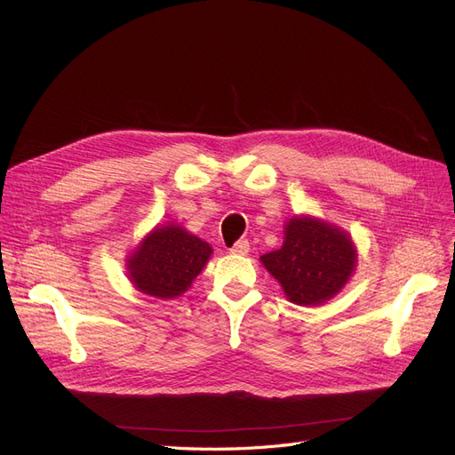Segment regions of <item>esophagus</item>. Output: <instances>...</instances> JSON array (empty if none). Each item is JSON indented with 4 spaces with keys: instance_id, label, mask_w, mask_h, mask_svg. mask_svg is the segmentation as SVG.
Instances as JSON below:
<instances>
[{
    "instance_id": "obj_1",
    "label": "esophagus",
    "mask_w": 455,
    "mask_h": 455,
    "mask_svg": "<svg viewBox=\"0 0 455 455\" xmlns=\"http://www.w3.org/2000/svg\"><path fill=\"white\" fill-rule=\"evenodd\" d=\"M249 251H251V244H249V241H237L235 244L231 246V254H237V256H246L249 254Z\"/></svg>"
}]
</instances>
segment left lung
Instances as JSON below:
<instances>
[{
    "mask_svg": "<svg viewBox=\"0 0 455 455\" xmlns=\"http://www.w3.org/2000/svg\"><path fill=\"white\" fill-rule=\"evenodd\" d=\"M259 261L277 279L288 301L323 306L353 277L356 246L339 226L311 214H298L284 224L281 249L264 254Z\"/></svg>",
    "mask_w": 455,
    "mask_h": 455,
    "instance_id": "obj_1",
    "label": "left lung"
}]
</instances>
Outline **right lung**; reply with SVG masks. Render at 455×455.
<instances>
[{
  "label": "right lung",
  "instance_id": "1",
  "mask_svg": "<svg viewBox=\"0 0 455 455\" xmlns=\"http://www.w3.org/2000/svg\"><path fill=\"white\" fill-rule=\"evenodd\" d=\"M212 246L178 224H159L127 256V277L136 291L157 299L182 296L204 269Z\"/></svg>",
  "mask_w": 455,
  "mask_h": 455
}]
</instances>
